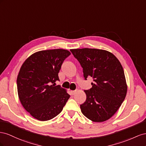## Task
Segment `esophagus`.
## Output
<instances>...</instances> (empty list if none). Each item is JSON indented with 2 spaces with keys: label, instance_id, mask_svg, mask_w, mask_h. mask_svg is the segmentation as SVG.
Instances as JSON below:
<instances>
[{
  "label": "esophagus",
  "instance_id": "34e87169",
  "mask_svg": "<svg viewBox=\"0 0 146 146\" xmlns=\"http://www.w3.org/2000/svg\"><path fill=\"white\" fill-rule=\"evenodd\" d=\"M76 90H72L71 91V94H72V95H74L76 94Z\"/></svg>",
  "mask_w": 146,
  "mask_h": 146
}]
</instances>
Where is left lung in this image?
I'll return each mask as SVG.
<instances>
[{
  "instance_id": "obj_1",
  "label": "left lung",
  "mask_w": 146,
  "mask_h": 146,
  "mask_svg": "<svg viewBox=\"0 0 146 146\" xmlns=\"http://www.w3.org/2000/svg\"><path fill=\"white\" fill-rule=\"evenodd\" d=\"M83 68L85 80L94 78L92 87L84 90L86 102L80 105L82 113L95 122L110 119L121 106L127 92L123 69L113 54L103 49H70Z\"/></svg>"
}]
</instances>
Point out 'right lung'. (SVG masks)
I'll use <instances>...</instances> for the list:
<instances>
[{"label":"right lung","mask_w":146,"mask_h":146,"mask_svg":"<svg viewBox=\"0 0 146 146\" xmlns=\"http://www.w3.org/2000/svg\"><path fill=\"white\" fill-rule=\"evenodd\" d=\"M68 50L54 49L36 52L21 66L17 78L19 99L33 117L46 121L63 110L70 95L65 89L56 86L58 73Z\"/></svg>","instance_id":"1"}]
</instances>
